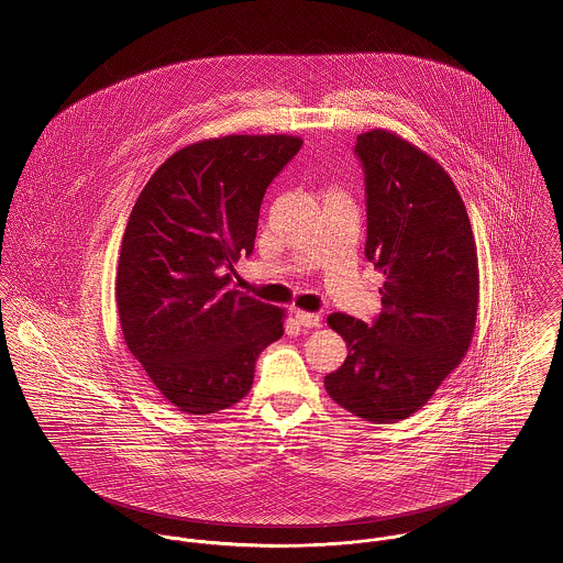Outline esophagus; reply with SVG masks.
<instances>
[{"instance_id":"34e87169","label":"esophagus","mask_w":563,"mask_h":563,"mask_svg":"<svg viewBox=\"0 0 563 563\" xmlns=\"http://www.w3.org/2000/svg\"><path fill=\"white\" fill-rule=\"evenodd\" d=\"M294 317L296 321L302 325V328H317L321 323V317L317 312H306V310H294Z\"/></svg>"}]
</instances>
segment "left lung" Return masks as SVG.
<instances>
[{"label":"left lung","instance_id":"8db88e82","mask_svg":"<svg viewBox=\"0 0 563 563\" xmlns=\"http://www.w3.org/2000/svg\"><path fill=\"white\" fill-rule=\"evenodd\" d=\"M366 184V260L386 276L368 325L332 312L345 364L325 389L375 424L409 418L461 364L476 328L477 253L465 203L441 165L388 130L357 136Z\"/></svg>","mask_w":563,"mask_h":563}]
</instances>
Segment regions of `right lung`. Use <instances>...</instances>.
Masks as SVG:
<instances>
[{
    "instance_id": "right-lung-1",
    "label": "right lung",
    "mask_w": 563,
    "mask_h": 563,
    "mask_svg": "<svg viewBox=\"0 0 563 563\" xmlns=\"http://www.w3.org/2000/svg\"><path fill=\"white\" fill-rule=\"evenodd\" d=\"M291 134H227L167 158L141 190L122 240L118 312L134 360L184 413L240 402L285 310L224 289L255 249L263 195L300 152Z\"/></svg>"
}]
</instances>
